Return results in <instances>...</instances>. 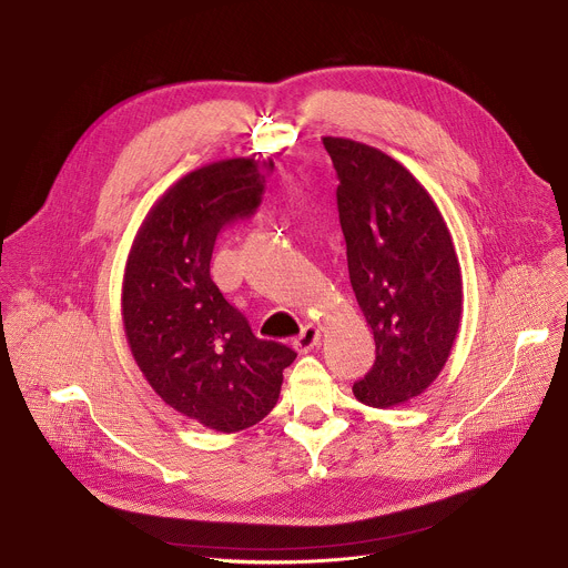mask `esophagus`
<instances>
[{"label":"esophagus","mask_w":568,"mask_h":568,"mask_svg":"<svg viewBox=\"0 0 568 568\" xmlns=\"http://www.w3.org/2000/svg\"><path fill=\"white\" fill-rule=\"evenodd\" d=\"M320 339H322V333H320L317 326H303L298 337L294 339V348L298 353H307V351L315 348L320 344Z\"/></svg>","instance_id":"1"}]
</instances>
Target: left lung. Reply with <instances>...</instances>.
<instances>
[{"instance_id":"1","label":"left lung","mask_w":568,"mask_h":568,"mask_svg":"<svg viewBox=\"0 0 568 568\" xmlns=\"http://www.w3.org/2000/svg\"><path fill=\"white\" fill-rule=\"evenodd\" d=\"M337 172L348 278L376 342V363L353 385L359 403L394 407L424 394L450 355L462 272L428 190L398 161L348 138H322Z\"/></svg>"}]
</instances>
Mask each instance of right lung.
Segmentation results:
<instances>
[{"label":"right lung","instance_id":"add662e5","mask_svg":"<svg viewBox=\"0 0 568 568\" xmlns=\"http://www.w3.org/2000/svg\"><path fill=\"white\" fill-rule=\"evenodd\" d=\"M263 190L253 159L185 174L151 205L124 270L122 320L135 365L170 407L217 433L265 419L296 357L257 339L211 278L220 231L253 215Z\"/></svg>","mask_w":568,"mask_h":568}]
</instances>
